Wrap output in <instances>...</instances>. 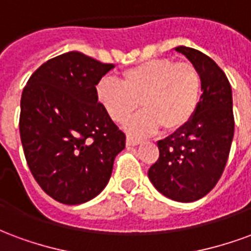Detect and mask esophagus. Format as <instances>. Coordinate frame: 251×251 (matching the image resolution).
I'll return each instance as SVG.
<instances>
[{
  "label": "esophagus",
  "mask_w": 251,
  "mask_h": 251,
  "mask_svg": "<svg viewBox=\"0 0 251 251\" xmlns=\"http://www.w3.org/2000/svg\"><path fill=\"white\" fill-rule=\"evenodd\" d=\"M140 144H142V141L138 140V138H134V137L130 136H127V138H126V145L127 147H136V145H140Z\"/></svg>",
  "instance_id": "esophagus-1"
}]
</instances>
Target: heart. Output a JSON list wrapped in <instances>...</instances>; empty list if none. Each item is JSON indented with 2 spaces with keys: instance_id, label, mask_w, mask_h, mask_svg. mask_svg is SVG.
Returning <instances> with one entry per match:
<instances>
[{
  "instance_id": "obj_1",
  "label": "heart",
  "mask_w": 251,
  "mask_h": 251,
  "mask_svg": "<svg viewBox=\"0 0 251 251\" xmlns=\"http://www.w3.org/2000/svg\"><path fill=\"white\" fill-rule=\"evenodd\" d=\"M201 77L191 63L161 57L140 63L121 74V84L102 79L97 98L117 124L125 122L141 104V114L127 122V130L152 134L163 127L174 133L188 125L198 111Z\"/></svg>"
}]
</instances>
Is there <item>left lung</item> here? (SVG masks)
<instances>
[{
  "label": "left lung",
  "instance_id": "1",
  "mask_svg": "<svg viewBox=\"0 0 251 251\" xmlns=\"http://www.w3.org/2000/svg\"><path fill=\"white\" fill-rule=\"evenodd\" d=\"M201 77L198 111L188 125L157 142L160 157L148 171L149 180L169 199L191 203L201 199L221 179L232 137V93L228 79L203 52L180 46Z\"/></svg>",
  "mask_w": 251,
  "mask_h": 251
}]
</instances>
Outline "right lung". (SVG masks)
I'll return each mask as SVG.
<instances>
[{"label": "right lung", "mask_w": 251, "mask_h": 251, "mask_svg": "<svg viewBox=\"0 0 251 251\" xmlns=\"http://www.w3.org/2000/svg\"><path fill=\"white\" fill-rule=\"evenodd\" d=\"M114 64L77 51L36 70L21 95L20 136L30 172L63 204H82L107 185L125 133L97 98V84Z\"/></svg>", "instance_id": "right-lung-1"}]
</instances>
